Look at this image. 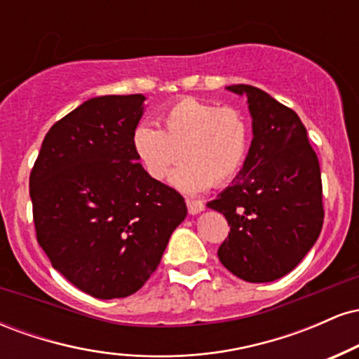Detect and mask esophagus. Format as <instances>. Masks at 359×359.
<instances>
[{
  "label": "esophagus",
  "instance_id": "obj_1",
  "mask_svg": "<svg viewBox=\"0 0 359 359\" xmlns=\"http://www.w3.org/2000/svg\"><path fill=\"white\" fill-rule=\"evenodd\" d=\"M185 204H187V209L191 214H199L204 211V203L203 201H197V199H187L185 201Z\"/></svg>",
  "mask_w": 359,
  "mask_h": 359
}]
</instances>
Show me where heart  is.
Masks as SVG:
<instances>
[{
  "mask_svg": "<svg viewBox=\"0 0 359 359\" xmlns=\"http://www.w3.org/2000/svg\"><path fill=\"white\" fill-rule=\"evenodd\" d=\"M162 130L150 125L135 128L131 145L151 179L163 180L184 192H199L209 185H224L240 174L248 150V126L238 109L196 97H182L160 118Z\"/></svg>",
  "mask_w": 359,
  "mask_h": 359,
  "instance_id": "b5f03b06",
  "label": "heart"
}]
</instances>
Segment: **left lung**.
Masks as SVG:
<instances>
[{
  "label": "left lung",
  "instance_id": "left-lung-1",
  "mask_svg": "<svg viewBox=\"0 0 359 359\" xmlns=\"http://www.w3.org/2000/svg\"><path fill=\"white\" fill-rule=\"evenodd\" d=\"M226 89L248 100L253 140L233 184L208 203L229 224L217 257L241 280L273 282L302 262L323 229L319 160L295 111L253 86Z\"/></svg>",
  "mask_w": 359,
  "mask_h": 359
}]
</instances>
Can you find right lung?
I'll use <instances>...</instances> for the list:
<instances>
[{
  "instance_id": "right-lung-1",
  "label": "right lung",
  "mask_w": 359,
  "mask_h": 359,
  "mask_svg": "<svg viewBox=\"0 0 359 359\" xmlns=\"http://www.w3.org/2000/svg\"><path fill=\"white\" fill-rule=\"evenodd\" d=\"M142 94L82 102L45 135L30 174L36 241L52 266L96 299L140 290L187 216L131 145Z\"/></svg>"
}]
</instances>
